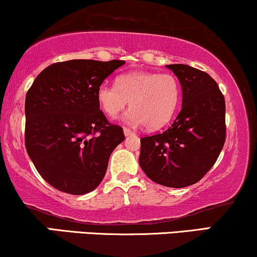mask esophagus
I'll use <instances>...</instances> for the list:
<instances>
[{
  "label": "esophagus",
  "mask_w": 257,
  "mask_h": 257,
  "mask_svg": "<svg viewBox=\"0 0 257 257\" xmlns=\"http://www.w3.org/2000/svg\"><path fill=\"white\" fill-rule=\"evenodd\" d=\"M123 134H125V136H131V135H135V132L131 131V130L127 127H123Z\"/></svg>",
  "instance_id": "1"
}]
</instances>
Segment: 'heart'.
Wrapping results in <instances>:
<instances>
[{"label": "heart", "mask_w": 257, "mask_h": 257, "mask_svg": "<svg viewBox=\"0 0 257 257\" xmlns=\"http://www.w3.org/2000/svg\"><path fill=\"white\" fill-rule=\"evenodd\" d=\"M181 99V84L175 75L131 71L120 75L116 84H101L97 102L109 118H116L130 101L126 121L160 128L172 120Z\"/></svg>", "instance_id": "1"}]
</instances>
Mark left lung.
Instances as JSON below:
<instances>
[{"label":"left lung","instance_id":"1","mask_svg":"<svg viewBox=\"0 0 257 257\" xmlns=\"http://www.w3.org/2000/svg\"><path fill=\"white\" fill-rule=\"evenodd\" d=\"M182 87V108L164 132L141 138L139 164L162 186L182 188L200 181L216 163L226 138L225 100L207 72L167 65Z\"/></svg>","mask_w":257,"mask_h":257}]
</instances>
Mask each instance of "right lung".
<instances>
[{
    "instance_id": "right-lung-1",
    "label": "right lung",
    "mask_w": 257,
    "mask_h": 257,
    "mask_svg": "<svg viewBox=\"0 0 257 257\" xmlns=\"http://www.w3.org/2000/svg\"><path fill=\"white\" fill-rule=\"evenodd\" d=\"M125 61L72 59L44 69L25 101V145L41 177L58 191L81 195L102 181L110 154L125 139L107 120L97 89Z\"/></svg>"
}]
</instances>
